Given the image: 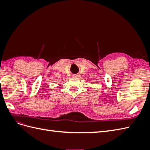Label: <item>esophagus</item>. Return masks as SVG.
Returning <instances> with one entry per match:
<instances>
[{
    "instance_id": "1",
    "label": "esophagus",
    "mask_w": 150,
    "mask_h": 150,
    "mask_svg": "<svg viewBox=\"0 0 150 150\" xmlns=\"http://www.w3.org/2000/svg\"><path fill=\"white\" fill-rule=\"evenodd\" d=\"M74 76L76 77V78H79V77L80 76V74H74Z\"/></svg>"
}]
</instances>
